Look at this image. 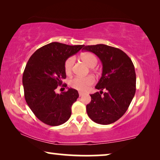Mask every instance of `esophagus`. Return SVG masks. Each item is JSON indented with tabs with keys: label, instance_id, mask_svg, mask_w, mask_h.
Here are the masks:
<instances>
[{
	"label": "esophagus",
	"instance_id": "obj_1",
	"mask_svg": "<svg viewBox=\"0 0 160 160\" xmlns=\"http://www.w3.org/2000/svg\"><path fill=\"white\" fill-rule=\"evenodd\" d=\"M84 92H78V95H79V96L81 97V96H82L83 95H84Z\"/></svg>",
	"mask_w": 160,
	"mask_h": 160
}]
</instances>
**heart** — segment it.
Here are the masks:
<instances>
[{"mask_svg": "<svg viewBox=\"0 0 160 160\" xmlns=\"http://www.w3.org/2000/svg\"><path fill=\"white\" fill-rule=\"evenodd\" d=\"M80 59L89 68L95 67L98 64V59L90 52H85L81 54ZM75 62V59L73 57L68 58L64 63V69L67 74H71ZM95 83V78L92 76L86 77H79L76 76L70 81V86L72 88L79 91H86Z\"/></svg>", "mask_w": 160, "mask_h": 160, "instance_id": "1", "label": "heart"}]
</instances>
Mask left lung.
<instances>
[{
    "label": "left lung",
    "mask_w": 160,
    "mask_h": 160,
    "mask_svg": "<svg viewBox=\"0 0 160 160\" xmlns=\"http://www.w3.org/2000/svg\"><path fill=\"white\" fill-rule=\"evenodd\" d=\"M84 50L95 54L102 64V76L95 86L100 92L90 95L87 112L93 122L113 123L124 114L136 89V75L131 59L121 49L105 44L86 46ZM102 90H106L103 93Z\"/></svg>",
    "instance_id": "obj_1"
}]
</instances>
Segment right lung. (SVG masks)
Listing matches in <instances>:
<instances>
[{
	"label": "right lung",
	"instance_id": "add662e5",
	"mask_svg": "<svg viewBox=\"0 0 160 160\" xmlns=\"http://www.w3.org/2000/svg\"><path fill=\"white\" fill-rule=\"evenodd\" d=\"M84 47L50 43L36 50L26 65L22 76L26 102L35 116L48 125H60L71 117L72 105L78 98V91L69 88L57 94L55 89L66 78L65 60Z\"/></svg>",
	"mask_w": 160,
	"mask_h": 160
}]
</instances>
